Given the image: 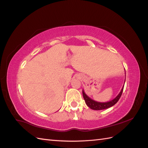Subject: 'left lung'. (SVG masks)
I'll use <instances>...</instances> for the list:
<instances>
[{
	"mask_svg": "<svg viewBox=\"0 0 148 148\" xmlns=\"http://www.w3.org/2000/svg\"><path fill=\"white\" fill-rule=\"evenodd\" d=\"M124 86L122 87V89L121 92L117 95V97H115L114 99H112L111 101L107 102H99L95 101L94 100H92L91 98L88 96L86 94L84 93V90H83V98L84 99V101H85L86 104L89 107L90 109H93V110H103L111 108V107L113 106L116 103L118 102L119 98H120L121 96V94L123 92V90Z\"/></svg>",
	"mask_w": 148,
	"mask_h": 148,
	"instance_id": "left-lung-1",
	"label": "left lung"
}]
</instances>
